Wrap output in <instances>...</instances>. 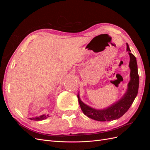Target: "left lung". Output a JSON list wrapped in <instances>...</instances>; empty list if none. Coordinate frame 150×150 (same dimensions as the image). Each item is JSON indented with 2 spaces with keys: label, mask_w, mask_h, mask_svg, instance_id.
I'll return each mask as SVG.
<instances>
[{
  "label": "left lung",
  "mask_w": 150,
  "mask_h": 150,
  "mask_svg": "<svg viewBox=\"0 0 150 150\" xmlns=\"http://www.w3.org/2000/svg\"><path fill=\"white\" fill-rule=\"evenodd\" d=\"M126 51L129 56V67L130 69V80L127 86L125 93L120 99L103 109H96L84 103L78 94V101L83 113L93 120L99 121H111L119 119L129 110L137 97L139 88V76L137 59L131 52L128 44L126 43Z\"/></svg>",
  "instance_id": "8db88e82"
}]
</instances>
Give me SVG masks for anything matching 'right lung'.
I'll use <instances>...</instances> for the list:
<instances>
[{
	"label": "right lung",
	"mask_w": 150,
	"mask_h": 150,
	"mask_svg": "<svg viewBox=\"0 0 150 150\" xmlns=\"http://www.w3.org/2000/svg\"><path fill=\"white\" fill-rule=\"evenodd\" d=\"M48 117H49V115H40L39 116H37V117H30V118H29V120H35V121H42V120L47 119Z\"/></svg>",
	"instance_id": "add662e5"
}]
</instances>
